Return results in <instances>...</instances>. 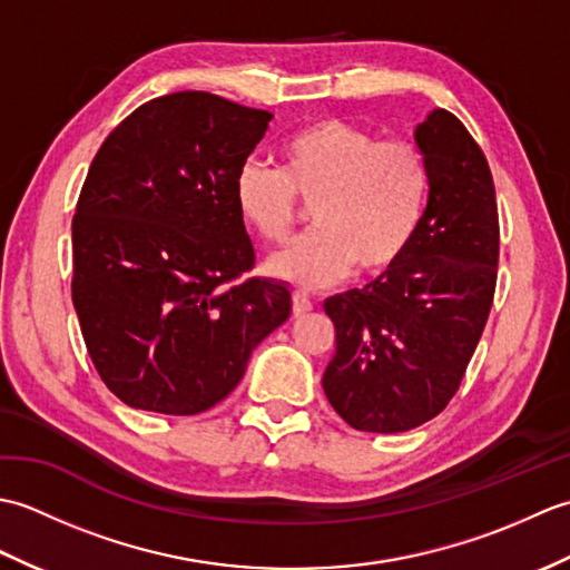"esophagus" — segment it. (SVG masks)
Listing matches in <instances>:
<instances>
[{"mask_svg":"<svg viewBox=\"0 0 570 570\" xmlns=\"http://www.w3.org/2000/svg\"><path fill=\"white\" fill-rule=\"evenodd\" d=\"M292 308H294L296 316H304V313H308V311L313 308L308 294H304V292H294V296H292Z\"/></svg>","mask_w":570,"mask_h":570,"instance_id":"obj_1","label":"esophagus"}]
</instances>
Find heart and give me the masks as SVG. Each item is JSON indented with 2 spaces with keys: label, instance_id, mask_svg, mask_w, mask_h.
Instances as JSON below:
<instances>
[{
  "label": "heart",
  "instance_id": "1",
  "mask_svg": "<svg viewBox=\"0 0 570 570\" xmlns=\"http://www.w3.org/2000/svg\"><path fill=\"white\" fill-rule=\"evenodd\" d=\"M431 196L426 156L411 141H382L343 119H318L278 149V171L247 161L235 176V205L266 242H284L301 203L316 229L272 254V276L301 288L335 282L355 266L380 274L404 257Z\"/></svg>",
  "mask_w": 570,
  "mask_h": 570
}]
</instances>
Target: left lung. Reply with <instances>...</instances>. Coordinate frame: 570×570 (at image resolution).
<instances>
[{
	"label": "left lung",
	"instance_id": "1",
	"mask_svg": "<svg viewBox=\"0 0 570 570\" xmlns=\"http://www.w3.org/2000/svg\"><path fill=\"white\" fill-rule=\"evenodd\" d=\"M416 144L431 196L414 245L365 288L323 304L335 325L323 390L357 431L399 433L441 414L498 286L500 217L485 154L448 110L416 127Z\"/></svg>",
	"mask_w": 570,
	"mask_h": 570
}]
</instances>
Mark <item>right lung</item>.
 Returning a JSON list of instances; mask_svg holds the SVG:
<instances>
[{
  "label": "right lung",
  "instance_id": "obj_1",
  "mask_svg": "<svg viewBox=\"0 0 570 570\" xmlns=\"http://www.w3.org/2000/svg\"><path fill=\"white\" fill-rule=\"evenodd\" d=\"M272 112L184 90L125 117L95 154L72 215V306L119 402L193 416L235 390L292 313L284 284L242 278L254 247L235 176Z\"/></svg>",
  "mask_w": 570,
  "mask_h": 570
}]
</instances>
